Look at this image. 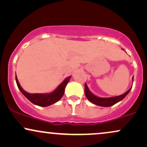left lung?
<instances>
[{
  "instance_id": "left-lung-1",
  "label": "left lung",
  "mask_w": 147,
  "mask_h": 147,
  "mask_svg": "<svg viewBox=\"0 0 147 147\" xmlns=\"http://www.w3.org/2000/svg\"><path fill=\"white\" fill-rule=\"evenodd\" d=\"M123 50H124V49H123ZM132 81L134 82V77H132ZM131 88L132 87H131L126 92H125L124 94H123L121 95H119V96L102 98V97L97 96L95 94H94L90 90L87 84H86H86H85V94H86V96L87 97L88 99L91 102H92L93 104H94V105L101 106V107H110V106L114 105L116 103H117V102H120L121 100H123L131 91Z\"/></svg>"
}]
</instances>
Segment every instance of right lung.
Returning a JSON list of instances; mask_svg holds the SVG:
<instances>
[{
    "instance_id": "add662e5",
    "label": "right lung",
    "mask_w": 147,
    "mask_h": 147,
    "mask_svg": "<svg viewBox=\"0 0 147 147\" xmlns=\"http://www.w3.org/2000/svg\"><path fill=\"white\" fill-rule=\"evenodd\" d=\"M70 78H71V76L66 77L54 91L51 92L50 93L44 94H31L27 92L21 87L16 76V81L18 89L28 100H30L34 105L40 106V107H47V106H49L59 101L62 98L63 94H64L65 88L70 81Z\"/></svg>"
}]
</instances>
